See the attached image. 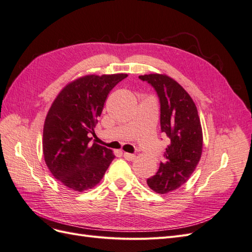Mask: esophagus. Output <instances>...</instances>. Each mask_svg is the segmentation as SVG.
<instances>
[{
    "mask_svg": "<svg viewBox=\"0 0 252 252\" xmlns=\"http://www.w3.org/2000/svg\"><path fill=\"white\" fill-rule=\"evenodd\" d=\"M123 157L127 159V161H133V159L135 158V156L132 155V154H128V152H124L123 154Z\"/></svg>",
    "mask_w": 252,
    "mask_h": 252,
    "instance_id": "34e87169",
    "label": "esophagus"
}]
</instances>
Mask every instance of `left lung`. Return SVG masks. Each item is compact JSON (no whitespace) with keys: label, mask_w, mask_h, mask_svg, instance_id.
I'll list each match as a JSON object with an SVG mask.
<instances>
[{"label":"left lung","mask_w":252,"mask_h":252,"mask_svg":"<svg viewBox=\"0 0 252 252\" xmlns=\"http://www.w3.org/2000/svg\"><path fill=\"white\" fill-rule=\"evenodd\" d=\"M157 91L161 105V130L170 139L156 175L147 179L155 192L164 194L188 181L200 162L203 132L196 106L187 91L166 74L139 77Z\"/></svg>","instance_id":"left-lung-1"}]
</instances>
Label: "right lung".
Instances as JSON below:
<instances>
[{"label": "right lung", "instance_id": "obj_1", "mask_svg": "<svg viewBox=\"0 0 252 252\" xmlns=\"http://www.w3.org/2000/svg\"><path fill=\"white\" fill-rule=\"evenodd\" d=\"M126 73L89 74L61 90L45 119L43 154L53 177L74 191L94 188L114 158L112 150L91 144L97 118L111 89Z\"/></svg>", "mask_w": 252, "mask_h": 252}]
</instances>
